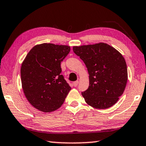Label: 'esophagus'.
<instances>
[{
    "label": "esophagus",
    "mask_w": 146,
    "mask_h": 146,
    "mask_svg": "<svg viewBox=\"0 0 146 146\" xmlns=\"http://www.w3.org/2000/svg\"><path fill=\"white\" fill-rule=\"evenodd\" d=\"M78 83H79V82H78V80H77V81H76V82H74V83H73V85H74V86H75V87H76V86H78Z\"/></svg>",
    "instance_id": "obj_1"
}]
</instances>
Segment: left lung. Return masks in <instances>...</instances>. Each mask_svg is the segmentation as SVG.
Listing matches in <instances>:
<instances>
[{
	"label": "left lung",
	"instance_id": "8db88e82",
	"mask_svg": "<svg viewBox=\"0 0 146 146\" xmlns=\"http://www.w3.org/2000/svg\"><path fill=\"white\" fill-rule=\"evenodd\" d=\"M73 51L88 68L90 85L82 93L86 103L100 109L115 105L128 80L127 66L121 53L105 43L74 46Z\"/></svg>",
	"mask_w": 146,
	"mask_h": 146
}]
</instances>
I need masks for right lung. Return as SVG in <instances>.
Listing matches in <instances>:
<instances>
[{"label": "right lung", "instance_id": "obj_1", "mask_svg": "<svg viewBox=\"0 0 146 146\" xmlns=\"http://www.w3.org/2000/svg\"><path fill=\"white\" fill-rule=\"evenodd\" d=\"M70 50L68 45L39 44L29 50L23 61L20 70L23 91L29 103L39 111H56L70 91L60 67Z\"/></svg>", "mask_w": 146, "mask_h": 146}]
</instances>
